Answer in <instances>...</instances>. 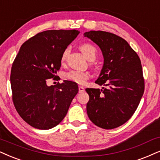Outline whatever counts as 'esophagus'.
I'll return each mask as SVG.
<instances>
[{
  "instance_id": "1",
  "label": "esophagus",
  "mask_w": 160,
  "mask_h": 160,
  "mask_svg": "<svg viewBox=\"0 0 160 160\" xmlns=\"http://www.w3.org/2000/svg\"><path fill=\"white\" fill-rule=\"evenodd\" d=\"M78 91H79V92H84V88H83V87L79 86V87H78Z\"/></svg>"
}]
</instances>
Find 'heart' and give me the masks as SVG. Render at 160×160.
Listing matches in <instances>:
<instances>
[{
    "label": "heart",
    "mask_w": 160,
    "mask_h": 160,
    "mask_svg": "<svg viewBox=\"0 0 160 160\" xmlns=\"http://www.w3.org/2000/svg\"><path fill=\"white\" fill-rule=\"evenodd\" d=\"M80 50L83 53L84 56L88 60H94L96 57L97 51L96 49L92 45L90 44H84L80 47ZM69 52V49H66L62 53V62H64L66 60ZM65 77L67 79H69L72 82H76L77 84H83L86 82V81L90 78V73L88 72H80V71H70L65 74Z\"/></svg>",
    "instance_id": "b5f03b06"
}]
</instances>
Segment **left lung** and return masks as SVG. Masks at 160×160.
<instances>
[{
	"label": "left lung",
	"instance_id": "8db88e82",
	"mask_svg": "<svg viewBox=\"0 0 160 160\" xmlns=\"http://www.w3.org/2000/svg\"><path fill=\"white\" fill-rule=\"evenodd\" d=\"M84 36L101 49L104 64L95 82L106 87L86 88L90 97L87 113L94 125L113 129L131 119L143 96L140 58L125 39L113 33L91 30Z\"/></svg>",
	"mask_w": 160,
	"mask_h": 160
}]
</instances>
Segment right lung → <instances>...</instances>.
Returning a JSON list of instances; mask_svg holds the SVG:
<instances>
[{
  "instance_id": "obj_1",
  "label": "right lung",
  "mask_w": 160,
  "mask_h": 160,
  "mask_svg": "<svg viewBox=\"0 0 160 160\" xmlns=\"http://www.w3.org/2000/svg\"><path fill=\"white\" fill-rule=\"evenodd\" d=\"M79 31L47 30L25 41L11 70L12 100L21 117L32 127L48 130L58 125L78 92L76 82L64 80L48 86L62 65L64 51Z\"/></svg>"
}]
</instances>
